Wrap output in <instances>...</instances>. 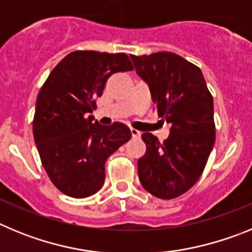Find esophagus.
Returning <instances> with one entry per match:
<instances>
[{"label":"esophagus","mask_w":252,"mask_h":252,"mask_svg":"<svg viewBox=\"0 0 252 252\" xmlns=\"http://www.w3.org/2000/svg\"><path fill=\"white\" fill-rule=\"evenodd\" d=\"M131 135H132L133 139H139L141 136V132L139 130H136V128H131Z\"/></svg>","instance_id":"34e87169"}]
</instances>
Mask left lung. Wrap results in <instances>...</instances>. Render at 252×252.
<instances>
[{"mask_svg":"<svg viewBox=\"0 0 252 252\" xmlns=\"http://www.w3.org/2000/svg\"><path fill=\"white\" fill-rule=\"evenodd\" d=\"M131 59L149 84L158 116L171 126L164 142L141 135L146 153L137 161L139 179L150 194L173 199L188 192L206 168L216 140L213 97L201 69L180 55L159 51Z\"/></svg>","mask_w":252,"mask_h":252,"instance_id":"left-lung-1","label":"left lung"}]
</instances>
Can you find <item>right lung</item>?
I'll return each instance as SVG.
<instances>
[{
	"instance_id": "right-lung-1",
	"label": "right lung",
	"mask_w": 252,
	"mask_h": 252,
	"mask_svg": "<svg viewBox=\"0 0 252 252\" xmlns=\"http://www.w3.org/2000/svg\"><path fill=\"white\" fill-rule=\"evenodd\" d=\"M133 66L125 53L78 50L59 62L36 99L32 132L41 164L60 192L87 198L102 188L107 158L131 139L121 122L93 124L107 79Z\"/></svg>"
}]
</instances>
